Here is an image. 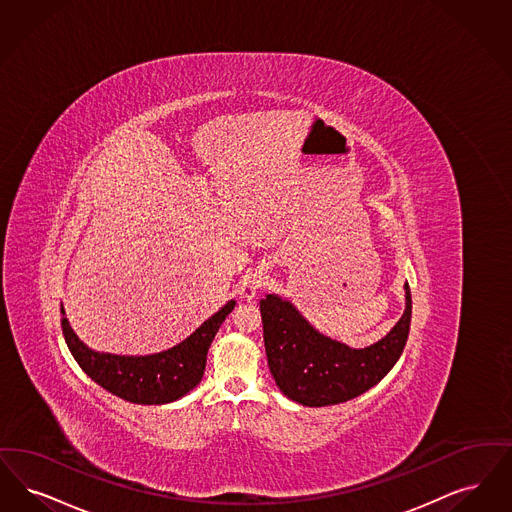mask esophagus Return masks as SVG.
<instances>
[{"label": "esophagus", "instance_id": "34e87169", "mask_svg": "<svg viewBox=\"0 0 512 512\" xmlns=\"http://www.w3.org/2000/svg\"><path fill=\"white\" fill-rule=\"evenodd\" d=\"M264 285H266V275H264V271H260V269L246 271L245 277L241 279V287H239L241 298H245L248 302L254 300L256 294H258V290L262 289Z\"/></svg>", "mask_w": 512, "mask_h": 512}]
</instances>
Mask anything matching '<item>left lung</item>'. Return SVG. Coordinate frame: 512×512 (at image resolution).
<instances>
[{"mask_svg": "<svg viewBox=\"0 0 512 512\" xmlns=\"http://www.w3.org/2000/svg\"><path fill=\"white\" fill-rule=\"evenodd\" d=\"M405 289L400 321L380 340L350 348L319 333L296 306L266 294L260 302L267 365L275 384L289 400L306 407H325L354 400L373 388L400 359L411 327V290Z\"/></svg>", "mask_w": 512, "mask_h": 512, "instance_id": "obj_1", "label": "left lung"}]
</instances>
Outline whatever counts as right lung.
<instances>
[{"instance_id": "obj_1", "label": "right lung", "mask_w": 512, "mask_h": 512, "mask_svg": "<svg viewBox=\"0 0 512 512\" xmlns=\"http://www.w3.org/2000/svg\"><path fill=\"white\" fill-rule=\"evenodd\" d=\"M233 308L235 300H229L195 333L176 346L149 356H116L91 350L72 331L63 304L61 327L70 354L93 382L122 400L139 405H164L197 388L204 375L208 348Z\"/></svg>"}]
</instances>
